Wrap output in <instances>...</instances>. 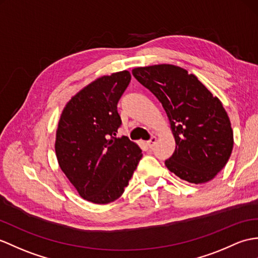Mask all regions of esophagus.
Wrapping results in <instances>:
<instances>
[{
	"instance_id": "esophagus-1",
	"label": "esophagus",
	"mask_w": 258,
	"mask_h": 258,
	"mask_svg": "<svg viewBox=\"0 0 258 258\" xmlns=\"http://www.w3.org/2000/svg\"><path fill=\"white\" fill-rule=\"evenodd\" d=\"M156 141H157V137H156V136H152V137H151V140H149V141L147 142V145H148V147H149V148L154 147L155 144H156Z\"/></svg>"
}]
</instances>
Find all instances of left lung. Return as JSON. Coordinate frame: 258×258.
Masks as SVG:
<instances>
[{"mask_svg":"<svg viewBox=\"0 0 258 258\" xmlns=\"http://www.w3.org/2000/svg\"><path fill=\"white\" fill-rule=\"evenodd\" d=\"M168 116L176 149L165 161L171 172L191 183H205L222 170L233 144L230 118L221 101L188 71L173 64L132 70Z\"/></svg>","mask_w":258,"mask_h":258,"instance_id":"8db88e82","label":"left lung"}]
</instances>
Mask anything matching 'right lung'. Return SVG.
Segmentation results:
<instances>
[{"label": "right lung", "mask_w": 258, "mask_h": 258, "mask_svg": "<svg viewBox=\"0 0 258 258\" xmlns=\"http://www.w3.org/2000/svg\"><path fill=\"white\" fill-rule=\"evenodd\" d=\"M130 81L127 70L98 78L67 102L58 122L59 167L80 197L97 205L123 195L143 156L128 137H116V105Z\"/></svg>", "instance_id": "obj_1"}]
</instances>
